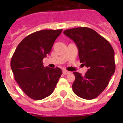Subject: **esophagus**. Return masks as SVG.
<instances>
[{
  "mask_svg": "<svg viewBox=\"0 0 123 123\" xmlns=\"http://www.w3.org/2000/svg\"><path fill=\"white\" fill-rule=\"evenodd\" d=\"M69 71H67V70H63V74H69Z\"/></svg>",
  "mask_w": 123,
  "mask_h": 123,
  "instance_id": "esophagus-1",
  "label": "esophagus"
}]
</instances>
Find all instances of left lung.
<instances>
[{"label":"left lung","mask_w":123,"mask_h":123,"mask_svg":"<svg viewBox=\"0 0 123 123\" xmlns=\"http://www.w3.org/2000/svg\"><path fill=\"white\" fill-rule=\"evenodd\" d=\"M63 33L74 42L80 62L88 68L84 76L73 73V91L81 98L94 99L104 91L115 73L113 49L107 40L91 28H72Z\"/></svg>","instance_id":"obj_1"}]
</instances>
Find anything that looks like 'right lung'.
<instances>
[{
  "mask_svg": "<svg viewBox=\"0 0 123 123\" xmlns=\"http://www.w3.org/2000/svg\"><path fill=\"white\" fill-rule=\"evenodd\" d=\"M62 29H45L29 34L18 44L11 59L15 81L25 94L42 100L54 92L62 74L60 68L44 67L42 60L49 54Z\"/></svg>",
  "mask_w": 123,
  "mask_h": 123,
  "instance_id": "right-lung-1",
  "label": "right lung"
}]
</instances>
